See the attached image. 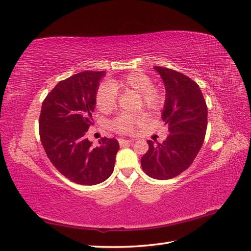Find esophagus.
<instances>
[{"instance_id": "1", "label": "esophagus", "mask_w": 251, "mask_h": 251, "mask_svg": "<svg viewBox=\"0 0 251 251\" xmlns=\"http://www.w3.org/2000/svg\"><path fill=\"white\" fill-rule=\"evenodd\" d=\"M118 142H119V144H120V147H124V146H126V144L132 143L133 140H131V139H123V138H119V139H118Z\"/></svg>"}]
</instances>
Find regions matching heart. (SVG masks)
I'll list each match as a JSON object with an SVG mask.
<instances>
[{
	"mask_svg": "<svg viewBox=\"0 0 251 251\" xmlns=\"http://www.w3.org/2000/svg\"><path fill=\"white\" fill-rule=\"evenodd\" d=\"M134 91L138 93L142 105L149 110L155 111L161 108L164 96L160 89L153 86V80L142 72H131L120 78H112L98 87L95 95L96 105L102 112L112 110L116 104L117 92ZM144 121L141 115L121 114L111 121V127L118 133H132Z\"/></svg>",
	"mask_w": 251,
	"mask_h": 251,
	"instance_id": "1",
	"label": "heart"
}]
</instances>
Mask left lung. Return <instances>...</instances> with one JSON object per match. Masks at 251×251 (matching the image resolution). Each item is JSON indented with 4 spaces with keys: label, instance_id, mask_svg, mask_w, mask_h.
<instances>
[{
    "label": "left lung",
    "instance_id": "obj_1",
    "mask_svg": "<svg viewBox=\"0 0 251 251\" xmlns=\"http://www.w3.org/2000/svg\"><path fill=\"white\" fill-rule=\"evenodd\" d=\"M154 69L164 83L161 117L170 134L157 146L148 140L149 151L141 157V166L151 178L168 180L187 170L201 150L207 127V107L193 79L168 68Z\"/></svg>",
    "mask_w": 251,
    "mask_h": 251
}]
</instances>
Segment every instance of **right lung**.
<instances>
[{"instance_id": "1", "label": "right lung", "mask_w": 251, "mask_h": 251, "mask_svg": "<svg viewBox=\"0 0 251 251\" xmlns=\"http://www.w3.org/2000/svg\"><path fill=\"white\" fill-rule=\"evenodd\" d=\"M104 71H83L59 81L42 104L39 127L45 151L55 169L81 185H95L114 171L119 143L101 138L93 148L86 138L93 125L95 95Z\"/></svg>"}]
</instances>
